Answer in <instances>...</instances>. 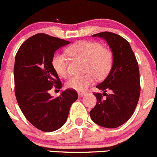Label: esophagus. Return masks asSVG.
Returning <instances> with one entry per match:
<instances>
[{
  "mask_svg": "<svg viewBox=\"0 0 157 157\" xmlns=\"http://www.w3.org/2000/svg\"><path fill=\"white\" fill-rule=\"evenodd\" d=\"M85 96V93H78V96L80 97V98H81V97L84 96Z\"/></svg>",
  "mask_w": 157,
  "mask_h": 157,
  "instance_id": "1",
  "label": "esophagus"
}]
</instances>
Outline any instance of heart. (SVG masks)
<instances>
[{"instance_id": "obj_1", "label": "heart", "mask_w": 157, "mask_h": 157, "mask_svg": "<svg viewBox=\"0 0 157 157\" xmlns=\"http://www.w3.org/2000/svg\"><path fill=\"white\" fill-rule=\"evenodd\" d=\"M67 52L73 58L85 61L84 75H75L67 82V87L82 92L92 85L95 77L98 80L104 79L112 69L113 53L109 48L102 46L95 41L80 40L73 43L67 49ZM56 72L60 77L68 75V64L64 56L56 54L52 60Z\"/></svg>"}]
</instances>
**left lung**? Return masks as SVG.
Masks as SVG:
<instances>
[{"mask_svg":"<svg viewBox=\"0 0 157 157\" xmlns=\"http://www.w3.org/2000/svg\"><path fill=\"white\" fill-rule=\"evenodd\" d=\"M106 41L113 53V64L106 78L96 86L101 93H94L96 106L90 112L92 120L106 128H116L125 123L136 109L140 93L138 61L130 43L120 35L102 32L93 35ZM109 90V94H106Z\"/></svg>","mask_w":157,"mask_h":157,"instance_id":"8db88e82","label":"left lung"}]
</instances>
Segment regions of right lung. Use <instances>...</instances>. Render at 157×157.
<instances>
[{"label": "right lung", "mask_w": 157, "mask_h": 157, "mask_svg": "<svg viewBox=\"0 0 157 157\" xmlns=\"http://www.w3.org/2000/svg\"><path fill=\"white\" fill-rule=\"evenodd\" d=\"M69 43L38 33L25 40L16 55V98L27 120L42 131L53 132L64 125L69 109L78 98L72 89H67L56 98L49 93L53 86H62L52 65L55 51Z\"/></svg>", "instance_id": "right-lung-1"}]
</instances>
